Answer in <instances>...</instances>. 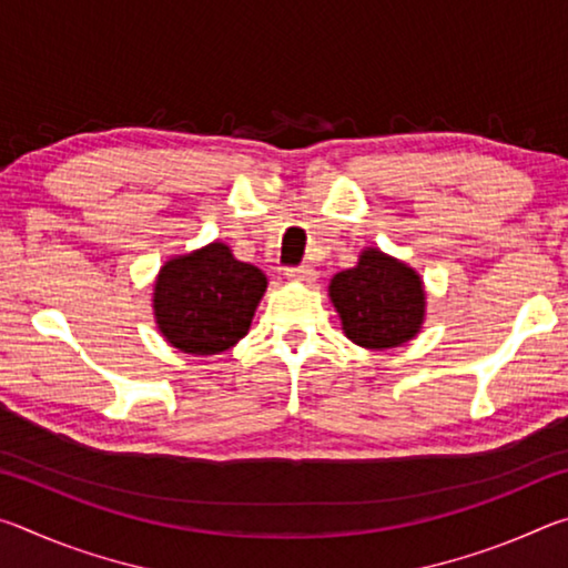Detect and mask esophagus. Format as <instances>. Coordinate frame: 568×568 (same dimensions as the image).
<instances>
[{
    "mask_svg": "<svg viewBox=\"0 0 568 568\" xmlns=\"http://www.w3.org/2000/svg\"><path fill=\"white\" fill-rule=\"evenodd\" d=\"M285 275L291 277V281H305V283H311V281H315V267L313 265H293V267H285Z\"/></svg>",
    "mask_w": 568,
    "mask_h": 568,
    "instance_id": "34e87169",
    "label": "esophagus"
}]
</instances>
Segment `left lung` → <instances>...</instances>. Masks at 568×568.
<instances>
[{"instance_id":"left-lung-1","label":"left lung","mask_w":568,"mask_h":568,"mask_svg":"<svg viewBox=\"0 0 568 568\" xmlns=\"http://www.w3.org/2000/svg\"><path fill=\"white\" fill-rule=\"evenodd\" d=\"M331 301L353 343L383 351L418 333L426 295L410 267L381 250H365L358 265L333 277Z\"/></svg>"}]
</instances>
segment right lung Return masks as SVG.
<instances>
[{
  "label": "right lung",
  "mask_w": 568,
  "mask_h": 568,
  "mask_svg": "<svg viewBox=\"0 0 568 568\" xmlns=\"http://www.w3.org/2000/svg\"><path fill=\"white\" fill-rule=\"evenodd\" d=\"M267 281L223 243L175 257L155 283V318L182 353L215 355L243 338Z\"/></svg>",
  "instance_id": "obj_1"
}]
</instances>
